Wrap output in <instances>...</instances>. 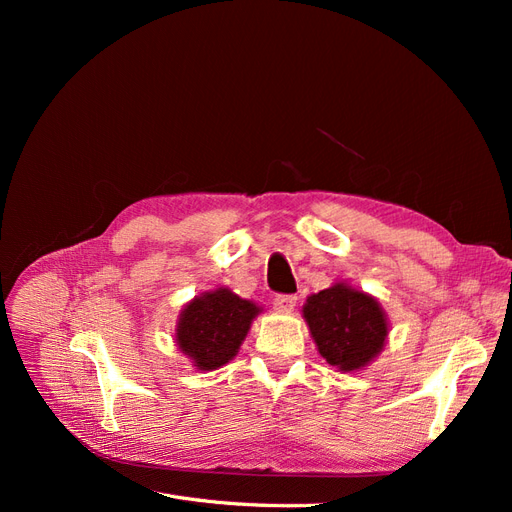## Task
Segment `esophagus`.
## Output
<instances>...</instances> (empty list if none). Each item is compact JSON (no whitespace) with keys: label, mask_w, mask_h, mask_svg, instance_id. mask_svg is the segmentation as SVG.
Returning a JSON list of instances; mask_svg holds the SVG:
<instances>
[{"label":"esophagus","mask_w":512,"mask_h":512,"mask_svg":"<svg viewBox=\"0 0 512 512\" xmlns=\"http://www.w3.org/2000/svg\"><path fill=\"white\" fill-rule=\"evenodd\" d=\"M294 305H297V297H294V294H275L273 307L277 312H290Z\"/></svg>","instance_id":"34e87169"}]
</instances>
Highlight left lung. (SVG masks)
Wrapping results in <instances>:
<instances>
[{
  "mask_svg": "<svg viewBox=\"0 0 512 512\" xmlns=\"http://www.w3.org/2000/svg\"><path fill=\"white\" fill-rule=\"evenodd\" d=\"M303 318L318 352L339 371L365 367L382 350L389 333L380 303L344 284L312 294Z\"/></svg>",
  "mask_w": 512,
  "mask_h": 512,
  "instance_id": "obj_1",
  "label": "left lung"
}]
</instances>
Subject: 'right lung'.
<instances>
[{
  "instance_id": "1",
  "label": "right lung",
  "mask_w": 512,
  "mask_h": 512,
  "mask_svg": "<svg viewBox=\"0 0 512 512\" xmlns=\"http://www.w3.org/2000/svg\"><path fill=\"white\" fill-rule=\"evenodd\" d=\"M260 309L220 288L185 305L177 324V344L198 369H218L239 352Z\"/></svg>"
}]
</instances>
